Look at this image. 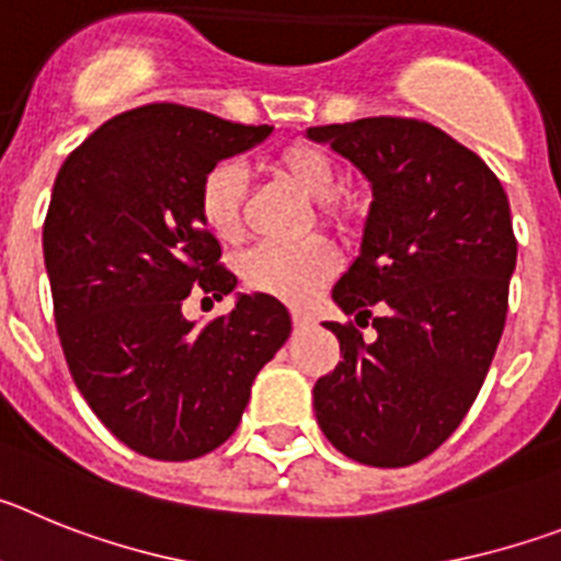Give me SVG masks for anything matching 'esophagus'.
Segmentation results:
<instances>
[{
	"instance_id": "esophagus-1",
	"label": "esophagus",
	"mask_w": 561,
	"mask_h": 561,
	"mask_svg": "<svg viewBox=\"0 0 561 561\" xmlns=\"http://www.w3.org/2000/svg\"><path fill=\"white\" fill-rule=\"evenodd\" d=\"M291 323H295V329H306V325H311V317L306 311L295 309L291 311Z\"/></svg>"
}]
</instances>
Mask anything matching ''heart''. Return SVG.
Wrapping results in <instances>:
<instances>
[{
	"instance_id": "b5f03b06",
	"label": "heart",
	"mask_w": 561,
	"mask_h": 561,
	"mask_svg": "<svg viewBox=\"0 0 561 561\" xmlns=\"http://www.w3.org/2000/svg\"><path fill=\"white\" fill-rule=\"evenodd\" d=\"M272 171L295 191L311 199L314 219L323 225H345L356 213V202L336 193L340 168L317 142L297 140L272 157ZM247 180L236 162H216L199 182V219L221 241H232L244 221ZM238 270L252 291L272 295L286 304H306L336 272V255L325 238H304L297 244H255L241 255Z\"/></svg>"
}]
</instances>
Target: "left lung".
Here are the masks:
<instances>
[{
    "label": "left lung",
    "mask_w": 561,
    "mask_h": 561,
    "mask_svg": "<svg viewBox=\"0 0 561 561\" xmlns=\"http://www.w3.org/2000/svg\"><path fill=\"white\" fill-rule=\"evenodd\" d=\"M306 134L374 187L359 257L331 297L356 324L382 309L374 343L325 323L342 362L317 379V424L351 460L410 466L458 430L497 351L517 264L508 196L433 123L362 117Z\"/></svg>",
    "instance_id": "1"
}]
</instances>
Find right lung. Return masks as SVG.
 I'll return each instance as SVG.
<instances>
[{"label":"right lung","instance_id":"obj_1","mask_svg":"<svg viewBox=\"0 0 561 561\" xmlns=\"http://www.w3.org/2000/svg\"><path fill=\"white\" fill-rule=\"evenodd\" d=\"M270 131L148 103L103 123L56 176L44 264L69 374L108 433L146 458L221 447L291 334L270 295H238L205 325L182 317L196 284L216 300L236 289L199 219L202 176Z\"/></svg>","mask_w":561,"mask_h":561}]
</instances>
